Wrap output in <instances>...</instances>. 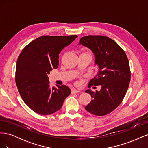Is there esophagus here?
I'll list each match as a JSON object with an SVG mask.
<instances>
[{"instance_id": "esophagus-1", "label": "esophagus", "mask_w": 148, "mask_h": 148, "mask_svg": "<svg viewBox=\"0 0 148 148\" xmlns=\"http://www.w3.org/2000/svg\"><path fill=\"white\" fill-rule=\"evenodd\" d=\"M81 92V91L77 90V89H72V90H71V93H72V94L79 93V92Z\"/></svg>"}]
</instances>
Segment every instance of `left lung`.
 Returning <instances> with one entry per match:
<instances>
[{
  "label": "left lung",
  "instance_id": "8db88e82",
  "mask_svg": "<svg viewBox=\"0 0 148 148\" xmlns=\"http://www.w3.org/2000/svg\"><path fill=\"white\" fill-rule=\"evenodd\" d=\"M78 44L89 48L95 55L99 70L90 82L101 86L99 91L90 89L85 91L92 98L85 109L98 116L108 114L120 105L128 88L131 73L127 56L117 42L103 36H84Z\"/></svg>",
  "mask_w": 148,
  "mask_h": 148
}]
</instances>
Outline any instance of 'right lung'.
Listing matches in <instances>:
<instances>
[{
	"instance_id": "right-lung-1",
	"label": "right lung",
	"mask_w": 148,
	"mask_h": 148,
	"mask_svg": "<svg viewBox=\"0 0 148 148\" xmlns=\"http://www.w3.org/2000/svg\"><path fill=\"white\" fill-rule=\"evenodd\" d=\"M78 36H43L29 43L16 62L15 82L22 99L41 115H51L60 109L71 92L66 85L51 87L48 75L59 65V54Z\"/></svg>"
}]
</instances>
